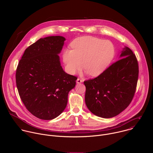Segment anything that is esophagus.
Listing matches in <instances>:
<instances>
[{"instance_id":"1","label":"esophagus","mask_w":153,"mask_h":153,"mask_svg":"<svg viewBox=\"0 0 153 153\" xmlns=\"http://www.w3.org/2000/svg\"><path fill=\"white\" fill-rule=\"evenodd\" d=\"M83 82V80H82V79H77V81H76V82H77V83H82Z\"/></svg>"}]
</instances>
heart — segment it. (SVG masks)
I'll return each instance as SVG.
<instances>
[{
    "mask_svg": "<svg viewBox=\"0 0 153 153\" xmlns=\"http://www.w3.org/2000/svg\"><path fill=\"white\" fill-rule=\"evenodd\" d=\"M71 46L73 50H66L63 55L65 68L71 74L82 66L91 76H99L108 68L116 54L112 42L96 37H78Z\"/></svg>",
    "mask_w": 153,
    "mask_h": 153,
    "instance_id": "b5f03b06",
    "label": "heart"
}]
</instances>
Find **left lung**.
<instances>
[{"label": "left lung", "mask_w": 153, "mask_h": 153, "mask_svg": "<svg viewBox=\"0 0 153 153\" xmlns=\"http://www.w3.org/2000/svg\"><path fill=\"white\" fill-rule=\"evenodd\" d=\"M138 76L136 57L131 50L125 47L119 60L98 77L84 82L87 108L93 114L102 118L119 114L132 101Z\"/></svg>", "instance_id": "obj_1"}]
</instances>
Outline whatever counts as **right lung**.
<instances>
[{"label":"right lung","mask_w":153,"mask_h":153,"mask_svg":"<svg viewBox=\"0 0 153 153\" xmlns=\"http://www.w3.org/2000/svg\"><path fill=\"white\" fill-rule=\"evenodd\" d=\"M65 40L60 36L39 39L25 50L18 64L16 80L19 96L27 110L40 119L59 116L76 85L77 78L63 71L58 55Z\"/></svg>","instance_id":"add662e5"}]
</instances>
